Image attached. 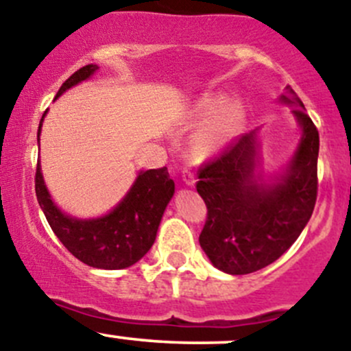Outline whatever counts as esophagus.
Wrapping results in <instances>:
<instances>
[{
    "label": "esophagus",
    "mask_w": 351,
    "mask_h": 351,
    "mask_svg": "<svg viewBox=\"0 0 351 351\" xmlns=\"http://www.w3.org/2000/svg\"><path fill=\"white\" fill-rule=\"evenodd\" d=\"M182 178H183V182H185V185H189V186L195 185V176H193V173L190 171L189 168L183 169V171H182Z\"/></svg>",
    "instance_id": "1"
}]
</instances>
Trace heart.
<instances>
[{
  "mask_svg": "<svg viewBox=\"0 0 351 351\" xmlns=\"http://www.w3.org/2000/svg\"><path fill=\"white\" fill-rule=\"evenodd\" d=\"M208 120L207 125L197 134L195 151L198 154H210L221 149L241 122V105L236 100H226L217 107V101L205 98L195 110V119L198 122Z\"/></svg>",
  "mask_w": 351,
  "mask_h": 351,
  "instance_id": "b5f03b06",
  "label": "heart"
}]
</instances>
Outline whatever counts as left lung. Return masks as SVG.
I'll use <instances>...</instances> for the list:
<instances>
[{"instance_id":"8db88e82","label":"left lung","mask_w":351,"mask_h":351,"mask_svg":"<svg viewBox=\"0 0 351 351\" xmlns=\"http://www.w3.org/2000/svg\"><path fill=\"white\" fill-rule=\"evenodd\" d=\"M280 100L297 107L293 115L302 137L277 183L265 185L254 176L256 132L228 144L198 168L197 192L207 205L198 241L212 265L226 274H253L278 260L316 205L319 132L292 88L287 86Z\"/></svg>"}]
</instances>
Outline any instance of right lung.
<instances>
[{"mask_svg": "<svg viewBox=\"0 0 351 351\" xmlns=\"http://www.w3.org/2000/svg\"><path fill=\"white\" fill-rule=\"evenodd\" d=\"M97 69V64L77 69L62 83L56 98L74 84L88 80ZM44 117L45 112L38 125L37 141ZM173 193L175 182L169 178L166 166L147 169L139 173L129 193L110 214L98 219H74L62 214L51 200L40 171V162H37L35 171V195L54 234L73 256L88 267L104 270L130 267L151 250L159 222Z\"/></svg>", "mask_w": 351, "mask_h": 351, "instance_id": "add662e5", "label": "right lung"}]
</instances>
